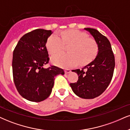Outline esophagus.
<instances>
[{
  "label": "esophagus",
  "mask_w": 130,
  "mask_h": 130,
  "mask_svg": "<svg viewBox=\"0 0 130 130\" xmlns=\"http://www.w3.org/2000/svg\"><path fill=\"white\" fill-rule=\"evenodd\" d=\"M70 72H71V70L70 69H66L64 70V72L66 74H68V73H69Z\"/></svg>",
  "instance_id": "obj_1"
}]
</instances>
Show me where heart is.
Returning a JSON list of instances; mask_svg holds the SVG:
<instances>
[{"label": "heart", "instance_id": "heart-1", "mask_svg": "<svg viewBox=\"0 0 130 130\" xmlns=\"http://www.w3.org/2000/svg\"><path fill=\"white\" fill-rule=\"evenodd\" d=\"M64 45L69 46V54L59 53L52 57L54 64L62 68H70L78 64L84 65L91 62L96 57L99 47L93 38L77 30H69L54 34L48 38L46 46L51 55L60 52Z\"/></svg>", "mask_w": 130, "mask_h": 130}]
</instances>
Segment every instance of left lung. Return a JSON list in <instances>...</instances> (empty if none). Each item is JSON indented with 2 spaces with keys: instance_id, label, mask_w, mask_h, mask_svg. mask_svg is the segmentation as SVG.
I'll return each instance as SVG.
<instances>
[{
  "instance_id": "8db88e82",
  "label": "left lung",
  "mask_w": 130,
  "mask_h": 130,
  "mask_svg": "<svg viewBox=\"0 0 130 130\" xmlns=\"http://www.w3.org/2000/svg\"><path fill=\"white\" fill-rule=\"evenodd\" d=\"M93 37L99 50L95 59L82 69L73 70L77 73L78 80L70 83L73 92L84 99H93L101 95L111 82L115 66V56L109 40L98 30L84 28Z\"/></svg>"
}]
</instances>
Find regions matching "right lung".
Here are the masks:
<instances>
[{
  "label": "right lung",
  "mask_w": 130,
  "mask_h": 130,
  "mask_svg": "<svg viewBox=\"0 0 130 130\" xmlns=\"http://www.w3.org/2000/svg\"><path fill=\"white\" fill-rule=\"evenodd\" d=\"M52 31L37 29L20 38L13 52L12 74L19 94L32 102L47 98L54 87V77L64 74L55 66L43 68L49 62L46 44Z\"/></svg>",
  "instance_id": "right-lung-1"
}]
</instances>
